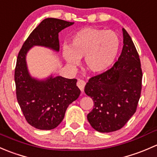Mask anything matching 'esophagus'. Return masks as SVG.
<instances>
[{
  "mask_svg": "<svg viewBox=\"0 0 157 157\" xmlns=\"http://www.w3.org/2000/svg\"><path fill=\"white\" fill-rule=\"evenodd\" d=\"M77 86L78 87V88L81 90V91L83 92L84 91V89H85V81L81 80V79H79L78 82H77Z\"/></svg>",
  "mask_w": 157,
  "mask_h": 157,
  "instance_id": "34e87169",
  "label": "esophagus"
}]
</instances>
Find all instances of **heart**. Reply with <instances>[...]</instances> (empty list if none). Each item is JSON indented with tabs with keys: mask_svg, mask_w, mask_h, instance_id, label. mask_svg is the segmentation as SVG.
Segmentation results:
<instances>
[{
	"mask_svg": "<svg viewBox=\"0 0 157 157\" xmlns=\"http://www.w3.org/2000/svg\"><path fill=\"white\" fill-rule=\"evenodd\" d=\"M120 50V40L113 31L86 27L75 32L70 48L63 45L62 54L70 67L85 57V66L93 73H101L112 67Z\"/></svg>",
	"mask_w": 157,
	"mask_h": 157,
	"instance_id": "b5f03b06",
	"label": "heart"
}]
</instances>
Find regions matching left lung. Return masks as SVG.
Instances as JSON below:
<instances>
[{
    "mask_svg": "<svg viewBox=\"0 0 157 157\" xmlns=\"http://www.w3.org/2000/svg\"><path fill=\"white\" fill-rule=\"evenodd\" d=\"M123 47L113 67L89 79L85 92L94 101L88 120L102 133L122 128L135 113L141 91L142 70L135 44L122 28Z\"/></svg>",
    "mask_w": 157,
    "mask_h": 157,
    "instance_id": "1",
    "label": "left lung"
}]
</instances>
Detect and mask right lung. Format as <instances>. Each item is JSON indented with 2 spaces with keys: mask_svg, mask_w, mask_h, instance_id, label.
I'll list each match as a JSON object with an SVG mask.
<instances>
[{
  "mask_svg": "<svg viewBox=\"0 0 157 157\" xmlns=\"http://www.w3.org/2000/svg\"><path fill=\"white\" fill-rule=\"evenodd\" d=\"M73 24L59 19H44L32 31L17 56L14 75L17 101L28 123L38 129L51 130L57 127L69 105L78 98L81 90L75 78L53 74L41 79L32 77L27 66V54L35 46L59 52L58 34Z\"/></svg>",
  "mask_w": 157,
  "mask_h": 157,
  "instance_id": "add662e5",
  "label": "right lung"
}]
</instances>
